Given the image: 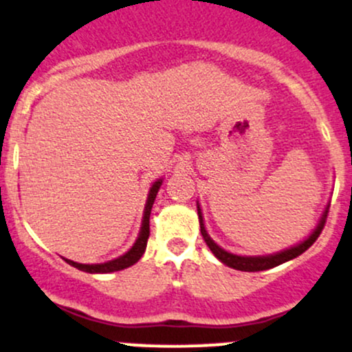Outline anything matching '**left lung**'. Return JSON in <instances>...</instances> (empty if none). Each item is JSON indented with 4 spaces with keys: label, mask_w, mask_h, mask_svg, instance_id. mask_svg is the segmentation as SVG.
<instances>
[{
    "label": "left lung",
    "mask_w": 352,
    "mask_h": 352,
    "mask_svg": "<svg viewBox=\"0 0 352 352\" xmlns=\"http://www.w3.org/2000/svg\"><path fill=\"white\" fill-rule=\"evenodd\" d=\"M327 210L324 211L322 218H320L319 225L316 226V230L311 233V236L307 240H304L302 243L296 245V247L289 248V250H283L280 253H275V255H267V256H240V255H233V253H228L223 248L218 247L213 240H211L210 235L206 233L205 230V223H203V217H201V210L198 206V218H199V228H201V235L203 240L206 241V245L210 247V250L213 252V255L217 256L220 262L225 263V265L235 268V270H241V272H260V270H268V268H274L277 265H280L283 262H289V260L296 258V256L302 255L309 247H312L314 241L319 238L320 233H322L324 225H326V218H327Z\"/></svg>",
    "instance_id": "1"
}]
</instances>
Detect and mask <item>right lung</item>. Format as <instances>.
Returning <instances> with one entry per match:
<instances>
[{
    "mask_svg": "<svg viewBox=\"0 0 352 352\" xmlns=\"http://www.w3.org/2000/svg\"><path fill=\"white\" fill-rule=\"evenodd\" d=\"M162 181H156L151 188L149 196H147V203H146V210H144V218H142V226H141V233H139V238L135 240L134 247L131 248L126 255L119 256V258L111 260V262L105 263H94V265H85V263H77L72 262V260H67L72 267L78 268L82 272H89V274H109V272H117V270H124V268L134 265L139 258L142 256V253L146 252V245H147V238H149V217H151V210H153L154 199H156L157 191H160Z\"/></svg>",
    "mask_w": 352,
    "mask_h": 352,
    "instance_id": "right-lung-1",
    "label": "right lung"
}]
</instances>
